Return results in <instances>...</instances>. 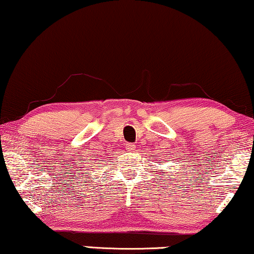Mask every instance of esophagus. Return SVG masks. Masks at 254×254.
I'll return each mask as SVG.
<instances>
[{
    "label": "esophagus",
    "instance_id": "esophagus-1",
    "mask_svg": "<svg viewBox=\"0 0 254 254\" xmlns=\"http://www.w3.org/2000/svg\"><path fill=\"white\" fill-rule=\"evenodd\" d=\"M136 145L134 144V143H127L126 144V150L127 151H133V150H135Z\"/></svg>",
    "mask_w": 254,
    "mask_h": 254
}]
</instances>
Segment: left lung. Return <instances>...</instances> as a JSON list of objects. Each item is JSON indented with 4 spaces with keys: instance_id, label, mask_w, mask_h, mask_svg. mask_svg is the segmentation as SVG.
<instances>
[{
    "instance_id": "left-lung-1",
    "label": "left lung",
    "mask_w": 254,
    "mask_h": 254,
    "mask_svg": "<svg viewBox=\"0 0 254 254\" xmlns=\"http://www.w3.org/2000/svg\"><path fill=\"white\" fill-rule=\"evenodd\" d=\"M159 163H163V161H159Z\"/></svg>"
}]
</instances>
